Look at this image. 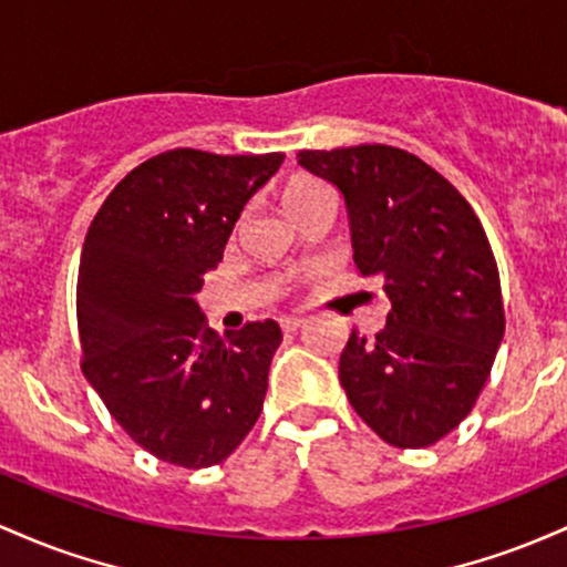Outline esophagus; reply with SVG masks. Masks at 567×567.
<instances>
[{"label":"esophagus","instance_id":"34e87169","mask_svg":"<svg viewBox=\"0 0 567 567\" xmlns=\"http://www.w3.org/2000/svg\"><path fill=\"white\" fill-rule=\"evenodd\" d=\"M302 323H305L302 316H284L281 318V329H284V332H297V329H300Z\"/></svg>","mask_w":567,"mask_h":567}]
</instances>
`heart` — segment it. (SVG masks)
Masks as SVG:
<instances>
[{"instance_id":"b5f03b06","label":"heart","mask_w":567,"mask_h":567,"mask_svg":"<svg viewBox=\"0 0 567 567\" xmlns=\"http://www.w3.org/2000/svg\"><path fill=\"white\" fill-rule=\"evenodd\" d=\"M321 193H327V187H323V184H318L313 179H297L289 184V189H286L284 203L291 214L297 206H302V203H308L310 198H316V195H321Z\"/></svg>"}]
</instances>
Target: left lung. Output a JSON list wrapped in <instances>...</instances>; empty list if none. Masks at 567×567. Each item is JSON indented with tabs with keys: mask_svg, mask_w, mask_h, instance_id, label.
Returning <instances> with one entry per match:
<instances>
[{
	"mask_svg": "<svg viewBox=\"0 0 567 567\" xmlns=\"http://www.w3.org/2000/svg\"><path fill=\"white\" fill-rule=\"evenodd\" d=\"M297 163L340 189L355 270L391 300L374 340L348 337V402L393 447H429L472 412L504 340L487 235L453 184L396 146L305 150Z\"/></svg>",
	"mask_w": 567,
	"mask_h": 567,
	"instance_id": "1",
	"label": "left lung"
}]
</instances>
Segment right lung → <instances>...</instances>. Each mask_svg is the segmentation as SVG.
Masks as SVG:
<instances>
[{
  "label": "right lung",
  "instance_id": "add662e5",
  "mask_svg": "<svg viewBox=\"0 0 567 567\" xmlns=\"http://www.w3.org/2000/svg\"><path fill=\"white\" fill-rule=\"evenodd\" d=\"M281 163V152H163L112 189L85 235L82 372L125 434L174 466L225 461L262 412L281 327L267 318L219 337L195 295Z\"/></svg>",
  "mask_w": 567,
  "mask_h": 567
}]
</instances>
